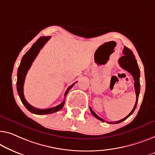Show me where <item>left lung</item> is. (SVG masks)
I'll return each instance as SVG.
<instances>
[{"label":"left lung","mask_w":155,"mask_h":155,"mask_svg":"<svg viewBox=\"0 0 155 155\" xmlns=\"http://www.w3.org/2000/svg\"><path fill=\"white\" fill-rule=\"evenodd\" d=\"M122 53H123L124 55L120 58L118 60V63L122 69H124V70L127 71L128 72H129L131 75H132L134 80V88H135L136 94H137V100H136V103H135L134 107V108L127 116H126L124 118L120 120H118L116 122H107L108 123H110V124L120 123V122H121L122 121H124V120H126L127 117H129L131 114H133L134 111V110L136 109V107H137V106L138 96H139V93H140V70H139V68H138L137 60L135 58V56L134 55L133 52L127 47H124V49L122 51ZM90 110H91V114L93 115L97 119L100 120L102 122H105L102 118H101L100 117H99L98 115H97L93 110H92L91 107H90Z\"/></svg>","instance_id":"8db88e82"}]
</instances>
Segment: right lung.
I'll list each match as a JSON object with an SVG mask.
<instances>
[{
  "label": "right lung",
  "instance_id": "add662e5",
  "mask_svg": "<svg viewBox=\"0 0 155 155\" xmlns=\"http://www.w3.org/2000/svg\"><path fill=\"white\" fill-rule=\"evenodd\" d=\"M51 38V36L47 37H41L37 40L36 42L33 44V45L32 46V47L25 54V55L23 56L21 61L19 64V67L18 68L17 71V89L18 96L21 99V101H22V103L24 104L28 110L30 112H31L32 114H37V115H45V114H51L53 113L57 112L62 109L64 104V100L62 102L61 104L56 106L55 107L49 108H46V109H39V108H35L33 106H31L29 103H28V101L26 100V99L24 97V81L25 78H26V74L28 71L31 68L32 65V63L34 61V60L35 59L37 55H38L39 52H40V49L44 47V45L47 43V41ZM76 84L74 83L73 84H71L70 87H68L67 90L65 93H64V97H66L68 94V92L74 86V85Z\"/></svg>",
  "mask_w": 155,
  "mask_h": 155
}]
</instances>
